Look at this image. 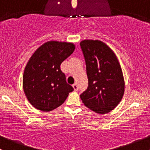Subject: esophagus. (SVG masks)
Wrapping results in <instances>:
<instances>
[{
    "label": "esophagus",
    "instance_id": "1",
    "mask_svg": "<svg viewBox=\"0 0 150 150\" xmlns=\"http://www.w3.org/2000/svg\"><path fill=\"white\" fill-rule=\"evenodd\" d=\"M73 87H74V89L75 91H77L79 89V86H78V84H76V83H75V84H73Z\"/></svg>",
    "mask_w": 150,
    "mask_h": 150
}]
</instances>
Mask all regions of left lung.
Listing matches in <instances>:
<instances>
[{"mask_svg": "<svg viewBox=\"0 0 150 150\" xmlns=\"http://www.w3.org/2000/svg\"><path fill=\"white\" fill-rule=\"evenodd\" d=\"M86 64L87 89L80 95L83 103L99 114L109 112L121 102L124 80L121 66L112 50L100 40L80 42Z\"/></svg>", "mask_w": 150, "mask_h": 150, "instance_id": "obj_1", "label": "left lung"}]
</instances>
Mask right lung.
Masks as SVG:
<instances>
[{
	"mask_svg": "<svg viewBox=\"0 0 150 150\" xmlns=\"http://www.w3.org/2000/svg\"><path fill=\"white\" fill-rule=\"evenodd\" d=\"M73 43L50 41L36 50L26 66L23 86L29 103L42 111L61 105L74 91L61 69L65 59L73 53Z\"/></svg>",
	"mask_w": 150,
	"mask_h": 150,
	"instance_id": "1",
	"label": "right lung"
}]
</instances>
